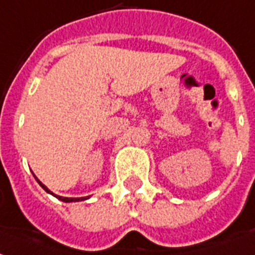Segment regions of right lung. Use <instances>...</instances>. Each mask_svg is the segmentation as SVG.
Here are the masks:
<instances>
[{
  "mask_svg": "<svg viewBox=\"0 0 255 255\" xmlns=\"http://www.w3.org/2000/svg\"><path fill=\"white\" fill-rule=\"evenodd\" d=\"M36 181H38V179H36ZM38 182H39V185L43 187L44 190L47 191V193H50V194H53V193H51V191H50L47 187L44 186L42 182L40 181H38ZM53 196H55V194H53ZM55 197H57L58 200H61V201H64V202H76V201H83V200H85V197H81V198H68V197H59V196H55Z\"/></svg>",
  "mask_w": 255,
  "mask_h": 255,
  "instance_id": "obj_1",
  "label": "right lung"
}]
</instances>
